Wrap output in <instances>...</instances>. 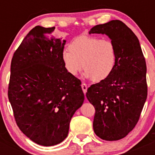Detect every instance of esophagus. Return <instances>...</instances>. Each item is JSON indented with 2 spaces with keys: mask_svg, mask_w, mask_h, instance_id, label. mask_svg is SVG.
I'll list each match as a JSON object with an SVG mask.
<instances>
[{
  "mask_svg": "<svg viewBox=\"0 0 155 155\" xmlns=\"http://www.w3.org/2000/svg\"><path fill=\"white\" fill-rule=\"evenodd\" d=\"M81 87H82V90H83V92L85 94L87 92V84H84V83H82L81 84Z\"/></svg>",
  "mask_w": 155,
  "mask_h": 155,
  "instance_id": "34e87169",
  "label": "esophagus"
}]
</instances>
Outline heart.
<instances>
[{"instance_id":"1","label":"heart","mask_w":155,"mask_h":155,"mask_svg":"<svg viewBox=\"0 0 155 155\" xmlns=\"http://www.w3.org/2000/svg\"><path fill=\"white\" fill-rule=\"evenodd\" d=\"M117 61L113 41L98 36L80 35L71 42L69 49L62 53V61L68 73L77 76L83 69L87 79L101 81L114 71Z\"/></svg>"}]
</instances>
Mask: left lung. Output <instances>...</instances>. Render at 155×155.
Listing matches in <instances>:
<instances>
[{
  "mask_svg": "<svg viewBox=\"0 0 155 155\" xmlns=\"http://www.w3.org/2000/svg\"><path fill=\"white\" fill-rule=\"evenodd\" d=\"M116 46L117 61L110 76L88 87L86 97L95 109L93 129L109 141L125 137L137 124L147 95V67L137 37L120 20L91 28Z\"/></svg>",
  "mask_w": 155,
  "mask_h": 155,
  "instance_id": "1",
  "label": "left lung"
}]
</instances>
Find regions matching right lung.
I'll list each match as a JSON object with an SVG mask.
<instances>
[{
	"label": "right lung",
	"instance_id": "1",
	"mask_svg": "<svg viewBox=\"0 0 155 155\" xmlns=\"http://www.w3.org/2000/svg\"><path fill=\"white\" fill-rule=\"evenodd\" d=\"M54 29L38 25L27 34L12 57L8 86L18 127L46 147L68 137L71 118L84 100L80 80L62 61L66 40L53 36Z\"/></svg>",
	"mask_w": 155,
	"mask_h": 155
}]
</instances>
